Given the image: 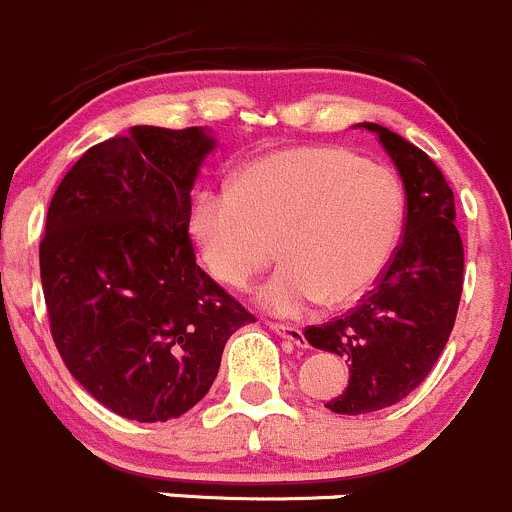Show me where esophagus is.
I'll return each mask as SVG.
<instances>
[{
	"instance_id": "1",
	"label": "esophagus",
	"mask_w": 512,
	"mask_h": 512,
	"mask_svg": "<svg viewBox=\"0 0 512 512\" xmlns=\"http://www.w3.org/2000/svg\"><path fill=\"white\" fill-rule=\"evenodd\" d=\"M268 328H271L273 333H278L281 338H286L288 343H293V346L298 348L306 346V338H303V331L298 326H288V323H268Z\"/></svg>"
}]
</instances>
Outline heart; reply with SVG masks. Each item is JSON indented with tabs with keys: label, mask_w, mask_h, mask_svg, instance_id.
<instances>
[{
	"label": "heart",
	"mask_w": 512,
	"mask_h": 512,
	"mask_svg": "<svg viewBox=\"0 0 512 512\" xmlns=\"http://www.w3.org/2000/svg\"><path fill=\"white\" fill-rule=\"evenodd\" d=\"M401 224L403 191L391 171L318 144L256 156L234 186L201 189L189 211L196 254L229 288L249 286L278 241L283 266L256 291L276 316L363 296L391 261Z\"/></svg>",
	"instance_id": "1"
}]
</instances>
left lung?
I'll list each match as a JSON object with an SVG mask.
<instances>
[{
	"mask_svg": "<svg viewBox=\"0 0 512 512\" xmlns=\"http://www.w3.org/2000/svg\"><path fill=\"white\" fill-rule=\"evenodd\" d=\"M391 156L406 189V231L376 288L341 318L308 326L313 348L343 356L348 388L326 403L363 416L416 391L443 353L463 293V241L448 181L426 151L381 124L363 121Z\"/></svg>",
	"mask_w": 512,
	"mask_h": 512,
	"instance_id": "left-lung-1",
	"label": "left lung"
}]
</instances>
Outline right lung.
Segmentation results:
<instances>
[{
	"label": "right lung",
	"instance_id": "1",
	"mask_svg": "<svg viewBox=\"0 0 512 512\" xmlns=\"http://www.w3.org/2000/svg\"><path fill=\"white\" fill-rule=\"evenodd\" d=\"M204 126H131L91 146L47 211L39 268L69 373L129 421L184 416L209 393L231 333L256 321L196 263L191 189Z\"/></svg>",
	"mask_w": 512,
	"mask_h": 512
}]
</instances>
